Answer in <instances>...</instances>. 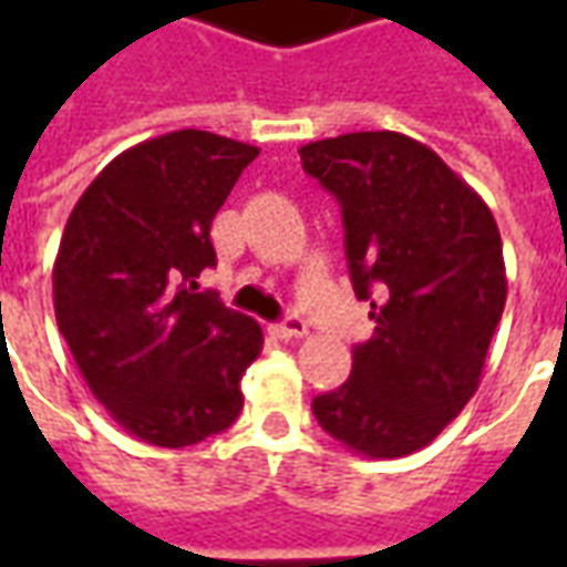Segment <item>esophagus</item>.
I'll return each instance as SVG.
<instances>
[{"label":"esophagus","mask_w":567,"mask_h":567,"mask_svg":"<svg viewBox=\"0 0 567 567\" xmlns=\"http://www.w3.org/2000/svg\"><path fill=\"white\" fill-rule=\"evenodd\" d=\"M307 321L300 319V316H288L279 324H272V333L279 337V340H300V337H307Z\"/></svg>","instance_id":"esophagus-1"}]
</instances>
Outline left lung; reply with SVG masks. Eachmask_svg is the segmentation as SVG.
I'll use <instances>...</instances> for the list:
<instances>
[{
    "label": "left lung",
    "instance_id": "8db88e82",
    "mask_svg": "<svg viewBox=\"0 0 567 567\" xmlns=\"http://www.w3.org/2000/svg\"><path fill=\"white\" fill-rule=\"evenodd\" d=\"M300 161L340 203L352 288L377 321L352 349V377L312 413L358 455L401 458L437 437L480 385L507 300L498 224L404 133L309 142Z\"/></svg>",
    "mask_w": 567,
    "mask_h": 567
}]
</instances>
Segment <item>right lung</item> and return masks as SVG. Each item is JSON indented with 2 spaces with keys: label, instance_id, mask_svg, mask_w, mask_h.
Masks as SVG:
<instances>
[{
  "label": "right lung",
  "instance_id": "add662e5",
  "mask_svg": "<svg viewBox=\"0 0 567 567\" xmlns=\"http://www.w3.org/2000/svg\"><path fill=\"white\" fill-rule=\"evenodd\" d=\"M255 157L206 130L140 142L93 178L60 239L56 328L93 398L154 446L199 443L243 410L264 333L197 279L215 267L212 218Z\"/></svg>",
  "mask_w": 567,
  "mask_h": 567
}]
</instances>
